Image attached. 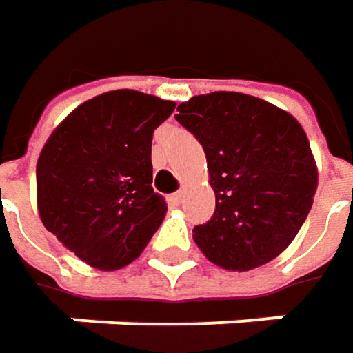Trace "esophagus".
Here are the masks:
<instances>
[{"label": "esophagus", "mask_w": 353, "mask_h": 353, "mask_svg": "<svg viewBox=\"0 0 353 353\" xmlns=\"http://www.w3.org/2000/svg\"><path fill=\"white\" fill-rule=\"evenodd\" d=\"M183 203V193L179 191V193H174V195H170V205H174V207H179Z\"/></svg>", "instance_id": "34e87169"}]
</instances>
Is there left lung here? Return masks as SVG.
<instances>
[{
	"instance_id": "8db88e82",
	"label": "left lung",
	"mask_w": 353,
	"mask_h": 353,
	"mask_svg": "<svg viewBox=\"0 0 353 353\" xmlns=\"http://www.w3.org/2000/svg\"><path fill=\"white\" fill-rule=\"evenodd\" d=\"M207 156L213 217L193 230L199 250L225 270L274 260L305 223L317 166L301 123L276 105L234 91L191 97L176 108Z\"/></svg>"
}]
</instances>
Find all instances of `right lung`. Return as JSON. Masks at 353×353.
<instances>
[{"label":"right lung","instance_id":"obj_1","mask_svg":"<svg viewBox=\"0 0 353 353\" xmlns=\"http://www.w3.org/2000/svg\"><path fill=\"white\" fill-rule=\"evenodd\" d=\"M172 111L174 101L154 95L108 91L46 140L36 164L40 219L89 266H128L160 228L166 201L152 189V134Z\"/></svg>","mask_w":353,"mask_h":353}]
</instances>
